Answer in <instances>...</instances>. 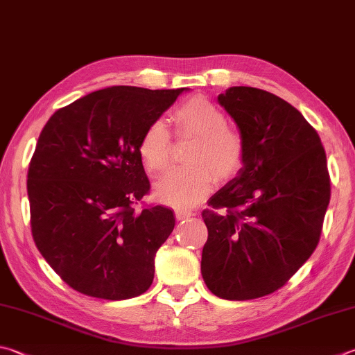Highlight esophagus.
Segmentation results:
<instances>
[{
	"label": "esophagus",
	"instance_id": "34e87169",
	"mask_svg": "<svg viewBox=\"0 0 355 355\" xmlns=\"http://www.w3.org/2000/svg\"><path fill=\"white\" fill-rule=\"evenodd\" d=\"M175 215H176V219H178V220H184V219L191 218L193 215H195V213L190 211V210H176Z\"/></svg>",
	"mask_w": 355,
	"mask_h": 355
}]
</instances>
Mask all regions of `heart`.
I'll return each mask as SVG.
<instances>
[{
	"mask_svg": "<svg viewBox=\"0 0 355 355\" xmlns=\"http://www.w3.org/2000/svg\"><path fill=\"white\" fill-rule=\"evenodd\" d=\"M179 135L195 136L185 160L155 187V196L178 209L195 207L211 191L215 180L236 175L245 159V140L227 125L225 112L205 97H191L170 112ZM170 132L162 120H153L139 139L137 151L145 168L162 173L170 165Z\"/></svg>",
	"mask_w": 355,
	"mask_h": 355,
	"instance_id": "1",
	"label": "heart"
}]
</instances>
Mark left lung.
<instances>
[{
  "mask_svg": "<svg viewBox=\"0 0 355 355\" xmlns=\"http://www.w3.org/2000/svg\"><path fill=\"white\" fill-rule=\"evenodd\" d=\"M245 140L238 176L202 211L200 272L224 300L278 291L315 250L331 199L322 140L297 108L270 92L233 86L218 96Z\"/></svg>",
  "mask_w": 355,
  "mask_h": 355,
  "instance_id": "1",
  "label": "left lung"
}]
</instances>
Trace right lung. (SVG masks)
Returning <instances> with one entry per match:
<instances>
[{
    "label": "right lung",
    "mask_w": 355,
    "mask_h": 355,
    "mask_svg": "<svg viewBox=\"0 0 355 355\" xmlns=\"http://www.w3.org/2000/svg\"><path fill=\"white\" fill-rule=\"evenodd\" d=\"M184 91L111 86L60 108L40 132L28 171L32 236L73 291L126 300L151 286L175 215L132 209L150 191L137 145Z\"/></svg>",
    "instance_id": "add662e5"
}]
</instances>
